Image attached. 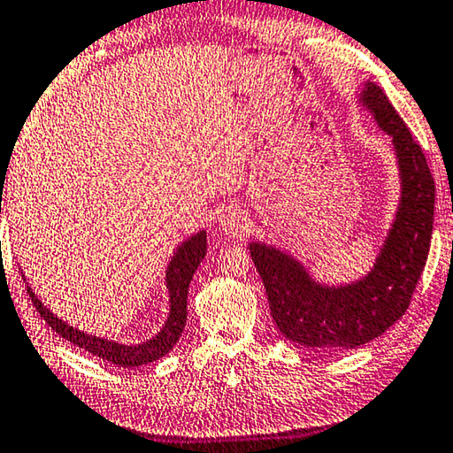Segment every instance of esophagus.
Returning a JSON list of instances; mask_svg holds the SVG:
<instances>
[{
  "instance_id": "1",
  "label": "esophagus",
  "mask_w": 453,
  "mask_h": 453,
  "mask_svg": "<svg viewBox=\"0 0 453 453\" xmlns=\"http://www.w3.org/2000/svg\"><path fill=\"white\" fill-rule=\"evenodd\" d=\"M220 226L222 231L228 236H234V239H241V236H245L249 231L245 212L239 211V208H228V211H225L220 219Z\"/></svg>"
}]
</instances>
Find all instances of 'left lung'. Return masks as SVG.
Returning a JSON list of instances; mask_svg holds the SVG:
<instances>
[{"mask_svg": "<svg viewBox=\"0 0 453 453\" xmlns=\"http://www.w3.org/2000/svg\"><path fill=\"white\" fill-rule=\"evenodd\" d=\"M363 103L393 137L403 184L399 212L374 269L357 283L328 288L311 281L281 250L259 242L249 247L280 332L297 344L328 352L366 344L405 314L426 269L434 231L435 182L421 145L374 82H366Z\"/></svg>", "mask_w": 453, "mask_h": 453, "instance_id": "obj_1", "label": "left lung"}]
</instances>
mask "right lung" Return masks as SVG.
Here are the masks:
<instances>
[{
  "instance_id": "1",
  "label": "right lung",
  "mask_w": 453,
  "mask_h": 453,
  "mask_svg": "<svg viewBox=\"0 0 453 453\" xmlns=\"http://www.w3.org/2000/svg\"><path fill=\"white\" fill-rule=\"evenodd\" d=\"M206 255V233L200 231L194 236H190L186 242H182L173 253L168 273H165V283H168L170 289V316L168 322L164 324V328L159 330L154 338L148 340V342L135 344V346H125L119 342H113V340L88 336L82 330H76L73 326H68L52 314L46 305H42L36 294L27 288V296L32 297V303L36 305L38 314L46 319V324L50 328L60 334L62 338L68 340V342L76 344L79 348H85L87 352L95 354L103 360H109L111 365L119 366H142L150 365L154 360L162 358L168 354L173 344L178 342V338L182 336L184 326H186V302H188V288H190L194 271L198 269L200 261L204 259Z\"/></svg>"
}]
</instances>
